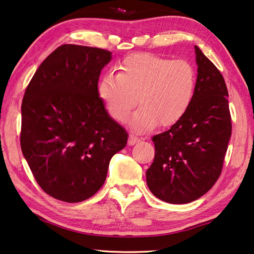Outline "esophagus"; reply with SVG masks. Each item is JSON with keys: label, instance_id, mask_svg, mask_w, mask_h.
Masks as SVG:
<instances>
[{"label": "esophagus", "instance_id": "esophagus-1", "mask_svg": "<svg viewBox=\"0 0 254 254\" xmlns=\"http://www.w3.org/2000/svg\"><path fill=\"white\" fill-rule=\"evenodd\" d=\"M139 141H140L139 137L135 136V135H133V134H130V136H128L127 143H128V145H134L135 143L139 142Z\"/></svg>", "mask_w": 254, "mask_h": 254}]
</instances>
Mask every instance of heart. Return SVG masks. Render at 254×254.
I'll return each mask as SVG.
<instances>
[{"instance_id": "b5f03b06", "label": "heart", "mask_w": 254, "mask_h": 254, "mask_svg": "<svg viewBox=\"0 0 254 254\" xmlns=\"http://www.w3.org/2000/svg\"><path fill=\"white\" fill-rule=\"evenodd\" d=\"M196 73L186 60L171 61L151 53H133L122 60L118 74L101 77L98 94L109 114L127 122L137 98L141 109L130 124L137 132L159 126H174L188 112L193 101Z\"/></svg>"}]
</instances>
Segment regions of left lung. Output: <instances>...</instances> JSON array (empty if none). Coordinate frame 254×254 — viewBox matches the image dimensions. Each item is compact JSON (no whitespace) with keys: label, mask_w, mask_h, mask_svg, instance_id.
<instances>
[{"label":"left lung","mask_w":254,"mask_h":254,"mask_svg":"<svg viewBox=\"0 0 254 254\" xmlns=\"http://www.w3.org/2000/svg\"><path fill=\"white\" fill-rule=\"evenodd\" d=\"M194 49L193 101L178 123L152 137L155 154L145 173L150 191L172 204L190 203L214 186L232 131L223 76L199 48Z\"/></svg>","instance_id":"8db88e82"}]
</instances>
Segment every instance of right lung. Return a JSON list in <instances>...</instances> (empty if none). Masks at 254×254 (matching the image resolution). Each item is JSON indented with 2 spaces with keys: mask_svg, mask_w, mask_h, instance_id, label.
Returning a JSON list of instances; mask_svg holds the SVG:
<instances>
[{
  "mask_svg": "<svg viewBox=\"0 0 254 254\" xmlns=\"http://www.w3.org/2000/svg\"><path fill=\"white\" fill-rule=\"evenodd\" d=\"M110 51L64 44L41 63L22 101L21 149L42 190L75 203L98 192L128 134L98 94Z\"/></svg>",
  "mask_w": 254,
  "mask_h": 254,
  "instance_id": "1",
  "label": "right lung"
}]
</instances>
